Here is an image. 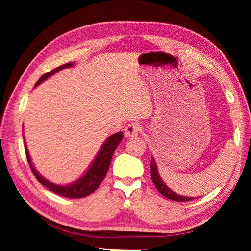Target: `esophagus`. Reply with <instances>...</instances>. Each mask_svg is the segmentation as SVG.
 <instances>
[{"mask_svg": "<svg viewBox=\"0 0 251 251\" xmlns=\"http://www.w3.org/2000/svg\"><path fill=\"white\" fill-rule=\"evenodd\" d=\"M142 131V126L138 124V123H130V124L125 127L124 134L126 137L131 138V137H137L138 134Z\"/></svg>", "mask_w": 251, "mask_h": 251, "instance_id": "esophagus-1", "label": "esophagus"}]
</instances>
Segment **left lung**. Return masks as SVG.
<instances>
[{
  "mask_svg": "<svg viewBox=\"0 0 251 251\" xmlns=\"http://www.w3.org/2000/svg\"><path fill=\"white\" fill-rule=\"evenodd\" d=\"M151 180L154 182L155 187L157 188V190L168 199H172L174 201H192V199L196 198V197H186V196H181V195H178L175 192H173L171 188H168L167 185L165 184L161 179L160 176H159V173H158V168H157V165H156V161L155 158L151 156Z\"/></svg>",
  "mask_w": 251,
  "mask_h": 251,
  "instance_id": "1",
  "label": "left lung"
}]
</instances>
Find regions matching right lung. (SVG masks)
<instances>
[{"instance_id": "1", "label": "right lung", "mask_w": 251, "mask_h": 251, "mask_svg": "<svg viewBox=\"0 0 251 251\" xmlns=\"http://www.w3.org/2000/svg\"><path fill=\"white\" fill-rule=\"evenodd\" d=\"M73 65H74L73 63H67V64L61 65L59 67H57V69L53 70L52 72L45 73L39 80H37V83L35 84V87L37 85H40L42 82H44L45 79H48L50 76H52L53 74L56 73V72L61 71L63 69H69V67H72ZM122 139H123L122 131L109 136V137L104 142L103 145H101L100 151L97 152L95 159L93 160L91 166L88 167V169L85 172L84 175L80 178H78L77 180L71 182L69 185L53 184V182L45 179L43 176H41V174L37 173L35 167H34L31 156L28 154V150L25 141H24V146H25V152H26V158L29 164V167H31L34 176L36 177V179L39 180L42 185H44L46 188L52 190V192H54L55 194L61 195V196H64L66 198H82V197L88 196V195H91L92 193H94L95 190L99 188V186L101 184V181L104 180V178L109 168L110 160H112L114 151H115L118 144L122 142Z\"/></svg>"}]
</instances>
